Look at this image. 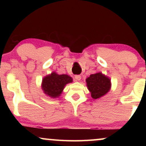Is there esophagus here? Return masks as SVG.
<instances>
[{
    "mask_svg": "<svg viewBox=\"0 0 146 146\" xmlns=\"http://www.w3.org/2000/svg\"><path fill=\"white\" fill-rule=\"evenodd\" d=\"M74 78L76 81H80V79H81V76L76 75L74 76Z\"/></svg>",
    "mask_w": 146,
    "mask_h": 146,
    "instance_id": "1",
    "label": "esophagus"
}]
</instances>
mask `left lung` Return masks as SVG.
Listing matches in <instances>:
<instances>
[{"label":"left lung","instance_id":"left-lung-1","mask_svg":"<svg viewBox=\"0 0 146 146\" xmlns=\"http://www.w3.org/2000/svg\"><path fill=\"white\" fill-rule=\"evenodd\" d=\"M87 86L94 99H98L105 95L110 88V80L101 72L91 74L86 78Z\"/></svg>","mask_w":146,"mask_h":146}]
</instances>
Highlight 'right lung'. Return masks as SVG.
Returning <instances> with one entry per match:
<instances>
[{
	"instance_id": "obj_1",
	"label": "right lung",
	"mask_w": 146,
	"mask_h": 146,
	"mask_svg": "<svg viewBox=\"0 0 146 146\" xmlns=\"http://www.w3.org/2000/svg\"><path fill=\"white\" fill-rule=\"evenodd\" d=\"M72 82V78L66 74H57L52 72L42 80V88L46 94L52 98L58 97L65 85Z\"/></svg>"
}]
</instances>
